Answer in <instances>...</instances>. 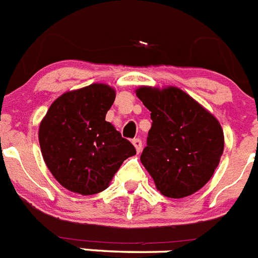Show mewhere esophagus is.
<instances>
[{"label": "esophagus", "instance_id": "esophagus-1", "mask_svg": "<svg viewBox=\"0 0 258 258\" xmlns=\"http://www.w3.org/2000/svg\"><path fill=\"white\" fill-rule=\"evenodd\" d=\"M133 144H134V147H135L136 152H138V153L142 152V147H143L142 140H140V139H134L133 140Z\"/></svg>", "mask_w": 258, "mask_h": 258}]
</instances>
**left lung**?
Here are the masks:
<instances>
[{
    "label": "left lung",
    "instance_id": "1",
    "mask_svg": "<svg viewBox=\"0 0 258 258\" xmlns=\"http://www.w3.org/2000/svg\"><path fill=\"white\" fill-rule=\"evenodd\" d=\"M135 92L152 119L140 161L162 196H191L219 165L224 149L219 120L176 86H140Z\"/></svg>",
    "mask_w": 258,
    "mask_h": 258
}]
</instances>
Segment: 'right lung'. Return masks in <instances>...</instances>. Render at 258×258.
<instances>
[{"label": "right lung", "instance_id": "1", "mask_svg": "<svg viewBox=\"0 0 258 258\" xmlns=\"http://www.w3.org/2000/svg\"><path fill=\"white\" fill-rule=\"evenodd\" d=\"M115 89L92 84L56 98L39 125L45 165L67 190L92 196L109 187L125 159L136 155L106 114Z\"/></svg>", "mask_w": 258, "mask_h": 258}]
</instances>
